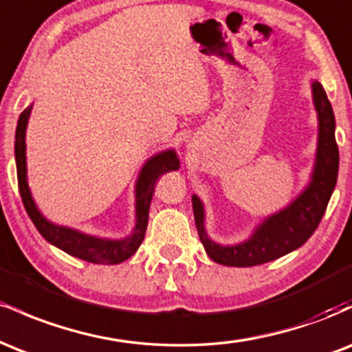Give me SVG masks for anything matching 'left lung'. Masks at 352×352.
<instances>
[{
  "label": "left lung",
  "instance_id": "1",
  "mask_svg": "<svg viewBox=\"0 0 352 352\" xmlns=\"http://www.w3.org/2000/svg\"><path fill=\"white\" fill-rule=\"evenodd\" d=\"M313 99L318 111L319 139L316 165L308 188L289 207L276 215L268 217L258 227L253 236L236 246H221L213 243L204 227V205L199 197H192L193 215L199 236L205 252L215 263L227 266H254L276 260L283 254L300 248L308 241L318 228L319 221L328 207L331 193L336 187L339 151L334 137V114L324 89L313 82Z\"/></svg>",
  "mask_w": 352,
  "mask_h": 352
}]
</instances>
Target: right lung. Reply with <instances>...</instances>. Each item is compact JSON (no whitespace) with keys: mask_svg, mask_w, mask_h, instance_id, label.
<instances>
[{"mask_svg":"<svg viewBox=\"0 0 352 352\" xmlns=\"http://www.w3.org/2000/svg\"><path fill=\"white\" fill-rule=\"evenodd\" d=\"M30 106L19 114L18 127H16L14 137V157H16V172H18V187L21 193V200L24 208H26L28 215L33 220L34 227L38 232L50 241L51 245L58 246L63 252L72 254V256L80 258V260L91 261V263L98 265H116L120 261H125L137 252L140 243H142L145 236V230H147L148 221V208H151V200L153 195V188H155V182L165 172L177 170L180 167L179 159H177L175 152L167 151L159 153V155L152 157L147 164L144 165L142 172H140L139 180H137V223L134 232L125 240H102V238L89 236L84 233L76 232V230L58 227L52 225L44 218L36 208L33 197H31L30 187H28L26 180V142H24V135H26V125L28 117L31 114Z\"/></svg>","mask_w":352,"mask_h":352,"instance_id":"right-lung-1","label":"right lung"}]
</instances>
